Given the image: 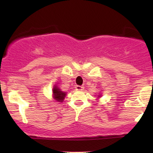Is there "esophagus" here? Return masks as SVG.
Segmentation results:
<instances>
[{
  "label": "esophagus",
  "instance_id": "esophagus-1",
  "mask_svg": "<svg viewBox=\"0 0 153 153\" xmlns=\"http://www.w3.org/2000/svg\"><path fill=\"white\" fill-rule=\"evenodd\" d=\"M84 89L83 86H81V85H76L75 86V90L77 91H82Z\"/></svg>",
  "mask_w": 153,
  "mask_h": 153
}]
</instances>
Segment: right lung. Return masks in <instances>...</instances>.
Segmentation results:
<instances>
[{"mask_svg":"<svg viewBox=\"0 0 153 153\" xmlns=\"http://www.w3.org/2000/svg\"><path fill=\"white\" fill-rule=\"evenodd\" d=\"M53 94H54V99H55L56 101H59V102H62L63 100L65 99L66 94L63 92L57 86H54L53 88Z\"/></svg>","mask_w":153,"mask_h":153,"instance_id":"add662e5","label":"right lung"}]
</instances>
